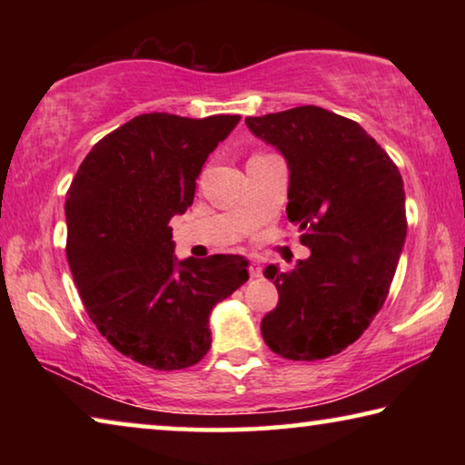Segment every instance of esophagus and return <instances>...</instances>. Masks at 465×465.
Returning <instances> with one entry per match:
<instances>
[{
    "mask_svg": "<svg viewBox=\"0 0 465 465\" xmlns=\"http://www.w3.org/2000/svg\"><path fill=\"white\" fill-rule=\"evenodd\" d=\"M250 277L252 279L262 277V266H261V262H258V261H252L250 262Z\"/></svg>",
    "mask_w": 465,
    "mask_h": 465,
    "instance_id": "obj_1",
    "label": "esophagus"
}]
</instances>
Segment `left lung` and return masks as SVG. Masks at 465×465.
Returning a JSON list of instances; mask_svg holds the SVG:
<instances>
[{
	"instance_id": "8db88e82",
	"label": "left lung",
	"mask_w": 465,
	"mask_h": 465,
	"mask_svg": "<svg viewBox=\"0 0 465 465\" xmlns=\"http://www.w3.org/2000/svg\"><path fill=\"white\" fill-rule=\"evenodd\" d=\"M246 127L285 157L287 219L310 258L264 277L279 291L261 332L291 361L332 357L371 324L406 242V194L390 155L359 123L320 106L246 116Z\"/></svg>"
}]
</instances>
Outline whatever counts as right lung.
Listing matches in <instances>:
<instances>
[{
  "instance_id": "add662e5",
  "label": "right lung",
  "mask_w": 465,
  "mask_h": 465,
  "mask_svg": "<svg viewBox=\"0 0 465 465\" xmlns=\"http://www.w3.org/2000/svg\"><path fill=\"white\" fill-rule=\"evenodd\" d=\"M238 114H139L100 139L67 191V262L100 334L137 363L186 369L211 349L209 316L248 281L240 254L178 261L174 215Z\"/></svg>"
}]
</instances>
